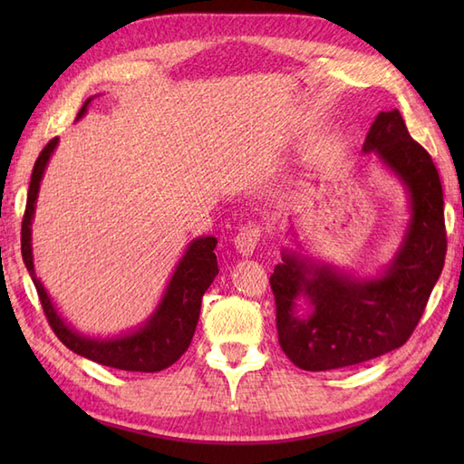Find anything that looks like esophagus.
Returning a JSON list of instances; mask_svg holds the SVG:
<instances>
[{"mask_svg": "<svg viewBox=\"0 0 464 464\" xmlns=\"http://www.w3.org/2000/svg\"><path fill=\"white\" fill-rule=\"evenodd\" d=\"M233 241L237 253H241L243 257H249V255H253V251L257 249V245L261 241V225L251 221L247 225H243Z\"/></svg>", "mask_w": 464, "mask_h": 464, "instance_id": "esophagus-1", "label": "esophagus"}]
</instances>
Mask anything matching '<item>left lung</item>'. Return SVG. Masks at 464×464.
Segmentation results:
<instances>
[{"mask_svg": "<svg viewBox=\"0 0 464 464\" xmlns=\"http://www.w3.org/2000/svg\"><path fill=\"white\" fill-rule=\"evenodd\" d=\"M405 185L411 221L391 265L374 279H357L329 265L283 251L271 289L279 344L304 371L351 367L395 351L409 341L425 313L447 255L442 185L430 155L407 131L399 110L381 111L362 143ZM299 296L310 313L299 315Z\"/></svg>", "mask_w": 464, "mask_h": 464, "instance_id": "obj_1", "label": "left lung"}]
</instances>
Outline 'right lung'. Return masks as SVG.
Wrapping results in <instances>:
<instances>
[{
    "label": "right lung",
    "instance_id": "1",
    "mask_svg": "<svg viewBox=\"0 0 464 464\" xmlns=\"http://www.w3.org/2000/svg\"><path fill=\"white\" fill-rule=\"evenodd\" d=\"M90 102L92 100H87L83 103L77 120L85 113L87 103ZM55 147L57 137H53L37 157L32 181H29L27 203L22 221V257L29 275H32L34 279L49 327L53 329L57 339L62 341L67 349L82 354L85 359L105 364V367L141 372H157L171 367V364L189 349L197 321H199L203 293L209 289L215 275L219 273V267H217V255L213 253V249L217 247V239L199 237L189 243V247H187L179 265L175 267L169 285H167L161 303L157 304L151 317L147 319L140 329L127 333L123 337L113 339L83 337L82 333L69 327V324L59 317L57 309L53 307L52 299H49L47 291L44 289L42 281L37 279L34 269L32 219L35 213L39 183H42L47 161Z\"/></svg>",
    "mask_w": 464,
    "mask_h": 464
}]
</instances>
